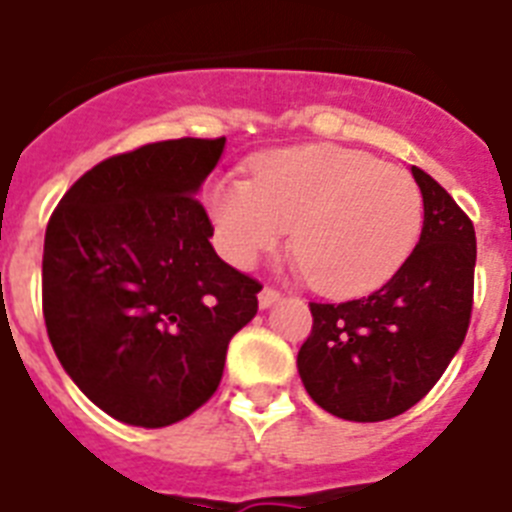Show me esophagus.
I'll return each mask as SVG.
<instances>
[{
  "instance_id": "34e87169",
  "label": "esophagus",
  "mask_w": 512,
  "mask_h": 512,
  "mask_svg": "<svg viewBox=\"0 0 512 512\" xmlns=\"http://www.w3.org/2000/svg\"><path fill=\"white\" fill-rule=\"evenodd\" d=\"M278 299H281V291L270 289V286H265V289L260 291V296H257V302H260V309L273 307V304H276Z\"/></svg>"
}]
</instances>
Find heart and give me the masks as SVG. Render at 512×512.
Here are the masks:
<instances>
[{
	"label": "heart",
	"instance_id": "obj_1",
	"mask_svg": "<svg viewBox=\"0 0 512 512\" xmlns=\"http://www.w3.org/2000/svg\"><path fill=\"white\" fill-rule=\"evenodd\" d=\"M208 213L221 252L252 268L294 229L296 268L320 294L380 289L414 252L424 221L419 184L403 169L338 145H302L255 163V182L218 176Z\"/></svg>",
	"mask_w": 512,
	"mask_h": 512
}]
</instances>
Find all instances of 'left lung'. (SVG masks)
Masks as SVG:
<instances>
[{
	"instance_id": "8db88e82",
	"label": "left lung",
	"mask_w": 512,
	"mask_h": 512,
	"mask_svg": "<svg viewBox=\"0 0 512 512\" xmlns=\"http://www.w3.org/2000/svg\"><path fill=\"white\" fill-rule=\"evenodd\" d=\"M419 244L375 294L312 302L296 367L309 398L346 422H385L432 390L466 338L474 304V223L427 171Z\"/></svg>"
}]
</instances>
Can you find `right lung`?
I'll return each mask as SVG.
<instances>
[{"instance_id": "right-lung-1", "label": "right lung", "mask_w": 512, "mask_h": 512, "mask_svg": "<svg viewBox=\"0 0 512 512\" xmlns=\"http://www.w3.org/2000/svg\"><path fill=\"white\" fill-rule=\"evenodd\" d=\"M226 137L163 140L85 171L51 213L44 320L98 409L182 422L216 393L229 341L257 315L255 278L223 263L197 192Z\"/></svg>"}]
</instances>
